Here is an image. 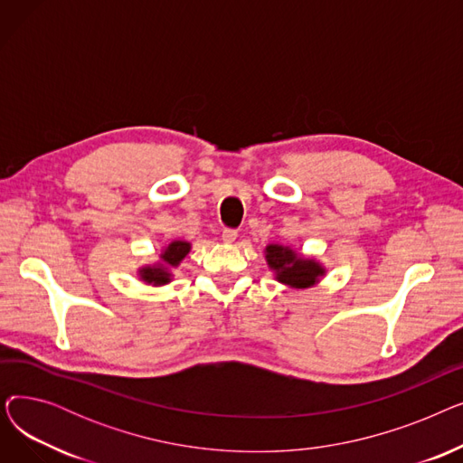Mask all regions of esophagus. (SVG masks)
I'll list each match as a JSON object with an SVG mask.
<instances>
[{
    "label": "esophagus",
    "instance_id": "1",
    "mask_svg": "<svg viewBox=\"0 0 463 463\" xmlns=\"http://www.w3.org/2000/svg\"><path fill=\"white\" fill-rule=\"evenodd\" d=\"M236 236H238L236 229H223V232H222V238H223L225 244H232V241L236 240Z\"/></svg>",
    "mask_w": 463,
    "mask_h": 463
}]
</instances>
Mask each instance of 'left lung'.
Returning <instances> with one entry per match:
<instances>
[{
    "label": "left lung",
    "instance_id": "obj_1",
    "mask_svg": "<svg viewBox=\"0 0 463 463\" xmlns=\"http://www.w3.org/2000/svg\"><path fill=\"white\" fill-rule=\"evenodd\" d=\"M266 260L272 270H276V279L295 287L306 288L317 283V279L325 274V269L313 259H302L290 248L283 246H269L266 248Z\"/></svg>",
    "mask_w": 463,
    "mask_h": 463
}]
</instances>
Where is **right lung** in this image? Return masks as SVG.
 Here are the masks:
<instances>
[{"label":"right lung","mask_w":463,"mask_h":463,"mask_svg":"<svg viewBox=\"0 0 463 463\" xmlns=\"http://www.w3.org/2000/svg\"><path fill=\"white\" fill-rule=\"evenodd\" d=\"M191 246L189 241H182V240H175L173 244H168V248L161 253L163 262L156 264V266H146V269L140 270V278L146 283H154V285H165L170 281V272L168 266H178L180 260L189 253Z\"/></svg>","instance_id":"obj_1"}]
</instances>
